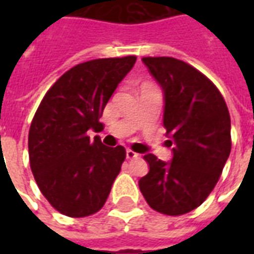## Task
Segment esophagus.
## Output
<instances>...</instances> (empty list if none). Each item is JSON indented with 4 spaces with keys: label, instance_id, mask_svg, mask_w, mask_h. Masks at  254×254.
Returning <instances> with one entry per match:
<instances>
[{
    "label": "esophagus",
    "instance_id": "34e87169",
    "mask_svg": "<svg viewBox=\"0 0 254 254\" xmlns=\"http://www.w3.org/2000/svg\"><path fill=\"white\" fill-rule=\"evenodd\" d=\"M138 156V154H136L132 149H127V159H136Z\"/></svg>",
    "mask_w": 254,
    "mask_h": 254
}]
</instances>
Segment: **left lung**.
Listing matches in <instances>:
<instances>
[{"mask_svg": "<svg viewBox=\"0 0 254 254\" xmlns=\"http://www.w3.org/2000/svg\"><path fill=\"white\" fill-rule=\"evenodd\" d=\"M165 96L163 125L171 162L147 154L148 174L138 187L155 211L178 216L193 211L219 181L231 151V121L215 84L189 64L173 57H144Z\"/></svg>", "mask_w": 254, "mask_h": 254, "instance_id": "left-lung-1", "label": "left lung"}]
</instances>
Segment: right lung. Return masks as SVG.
Segmentation results:
<instances>
[{"label":"right lung","mask_w":254,"mask_h":254,"mask_svg":"<svg viewBox=\"0 0 254 254\" xmlns=\"http://www.w3.org/2000/svg\"><path fill=\"white\" fill-rule=\"evenodd\" d=\"M134 56L78 64L46 92L31 122L28 155L35 181L47 201L70 218H84L105 205L127 152L106 147L89 129L99 118Z\"/></svg>","instance_id":"1"}]
</instances>
